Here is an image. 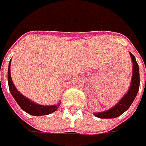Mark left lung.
<instances>
[{"label": "left lung", "instance_id": "obj_1", "mask_svg": "<svg viewBox=\"0 0 146 146\" xmlns=\"http://www.w3.org/2000/svg\"><path fill=\"white\" fill-rule=\"evenodd\" d=\"M130 53V56L132 58V76L131 85H130L128 91L123 96V98L112 108H110L108 110L103 111V112L94 113V115L96 117L100 118V119H113V118L119 117V115L123 114L131 106L134 99L137 97L139 87H140L139 66L136 61L135 57L131 53Z\"/></svg>", "mask_w": 146, "mask_h": 146}]
</instances>
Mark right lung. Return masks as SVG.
I'll return each mask as SVG.
<instances>
[{"label": "right lung", "mask_w": 146, "mask_h": 146, "mask_svg": "<svg viewBox=\"0 0 146 146\" xmlns=\"http://www.w3.org/2000/svg\"><path fill=\"white\" fill-rule=\"evenodd\" d=\"M10 63L11 60L9 61L8 67V84L9 91L12 94L13 98L16 101V102L19 104L20 107L25 112L30 114L31 115L35 116H40V115H49L56 111L60 106V103L58 105H54V106H42L39 104L35 103L34 102L31 101L30 99L26 98L23 94L17 90V88L14 86V83L12 81L11 79V75H10Z\"/></svg>", "instance_id": "1"}]
</instances>
